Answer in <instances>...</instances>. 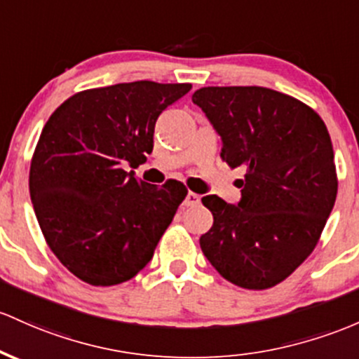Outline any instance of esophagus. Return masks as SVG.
I'll list each match as a JSON object with an SVG mask.
<instances>
[{
	"label": "esophagus",
	"mask_w": 359,
	"mask_h": 359,
	"mask_svg": "<svg viewBox=\"0 0 359 359\" xmlns=\"http://www.w3.org/2000/svg\"><path fill=\"white\" fill-rule=\"evenodd\" d=\"M201 203V196L196 194V192L189 191L186 199H184V206L186 208H191V206H198V204Z\"/></svg>",
	"instance_id": "obj_1"
}]
</instances>
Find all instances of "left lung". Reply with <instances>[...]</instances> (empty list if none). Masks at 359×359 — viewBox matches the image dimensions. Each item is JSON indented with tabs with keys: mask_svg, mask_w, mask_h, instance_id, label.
I'll return each mask as SVG.
<instances>
[{
	"mask_svg": "<svg viewBox=\"0 0 359 359\" xmlns=\"http://www.w3.org/2000/svg\"><path fill=\"white\" fill-rule=\"evenodd\" d=\"M192 102L222 136V160L247 172L238 204L201 199L212 212L203 254L240 288H273L312 254L336 203L329 131L312 107L264 86H204Z\"/></svg>",
	"mask_w": 359,
	"mask_h": 359,
	"instance_id": "left-lung-1",
	"label": "left lung"
}]
</instances>
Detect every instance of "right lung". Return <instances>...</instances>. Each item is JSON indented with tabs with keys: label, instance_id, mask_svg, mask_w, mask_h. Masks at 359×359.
Listing matches in <instances>:
<instances>
[{
	"label": "right lung",
	"instance_id": "obj_1",
	"mask_svg": "<svg viewBox=\"0 0 359 359\" xmlns=\"http://www.w3.org/2000/svg\"><path fill=\"white\" fill-rule=\"evenodd\" d=\"M191 83L133 81L74 93L50 114L30 161L29 187L47 245L92 286L129 281L151 261L187 187L137 180L156 119Z\"/></svg>",
	"mask_w": 359,
	"mask_h": 359
}]
</instances>
